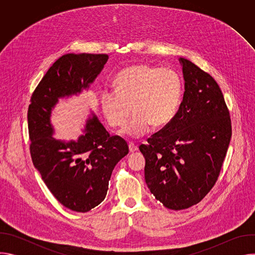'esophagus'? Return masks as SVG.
Here are the masks:
<instances>
[{
    "label": "esophagus",
    "instance_id": "obj_1",
    "mask_svg": "<svg viewBox=\"0 0 255 255\" xmlns=\"http://www.w3.org/2000/svg\"><path fill=\"white\" fill-rule=\"evenodd\" d=\"M137 150H138V146H137V145H135L134 143L130 142V143H129V151H130V152H135V151H137Z\"/></svg>",
    "mask_w": 255,
    "mask_h": 255
}]
</instances>
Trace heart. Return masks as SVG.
<instances>
[{"label": "heart", "instance_id": "obj_1", "mask_svg": "<svg viewBox=\"0 0 255 255\" xmlns=\"http://www.w3.org/2000/svg\"><path fill=\"white\" fill-rule=\"evenodd\" d=\"M115 92H104L101 109L108 124L113 128L125 126L132 112L135 114L124 133L140 137L150 126L160 128L175 116L181 97V82L169 67L134 64L118 72Z\"/></svg>", "mask_w": 255, "mask_h": 255}]
</instances>
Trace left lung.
I'll use <instances>...</instances> for the list:
<instances>
[{
	"mask_svg": "<svg viewBox=\"0 0 255 255\" xmlns=\"http://www.w3.org/2000/svg\"><path fill=\"white\" fill-rule=\"evenodd\" d=\"M179 61L183 102L173 119L139 146L148 189L175 211L197 205L212 190L232 135L230 113L217 82L192 61Z\"/></svg>",
	"mask_w": 255,
	"mask_h": 255,
	"instance_id": "1",
	"label": "left lung"
}]
</instances>
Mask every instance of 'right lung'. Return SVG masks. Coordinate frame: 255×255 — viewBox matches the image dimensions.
Listing matches in <instances>:
<instances>
[{
	"instance_id": "obj_1",
	"label": "right lung",
	"mask_w": 255,
	"mask_h": 255,
	"mask_svg": "<svg viewBox=\"0 0 255 255\" xmlns=\"http://www.w3.org/2000/svg\"><path fill=\"white\" fill-rule=\"evenodd\" d=\"M108 58V54L62 55L36 87L28 107L33 164L56 200L81 213L89 212L104 201L112 171L128 154V145L122 137L109 134L95 116L78 140H55L49 118L58 98L89 88Z\"/></svg>"
}]
</instances>
